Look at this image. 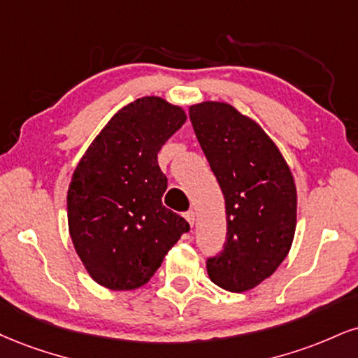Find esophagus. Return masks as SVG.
I'll return each mask as SVG.
<instances>
[{"label":"esophagus","mask_w":358,"mask_h":358,"mask_svg":"<svg viewBox=\"0 0 358 358\" xmlns=\"http://www.w3.org/2000/svg\"><path fill=\"white\" fill-rule=\"evenodd\" d=\"M185 218H187V222L190 223V227H193V223H195V220H196V215H195V212H193V210H190V212L185 213Z\"/></svg>","instance_id":"esophagus-1"}]
</instances>
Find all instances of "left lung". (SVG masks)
<instances>
[{
	"label": "left lung",
	"instance_id": "1",
	"mask_svg": "<svg viewBox=\"0 0 358 358\" xmlns=\"http://www.w3.org/2000/svg\"><path fill=\"white\" fill-rule=\"evenodd\" d=\"M190 120L225 196V248L206 262V272L215 285L242 294L268 278L290 252L294 175L264 128L230 103H196Z\"/></svg>",
	"mask_w": 358,
	"mask_h": 358
}]
</instances>
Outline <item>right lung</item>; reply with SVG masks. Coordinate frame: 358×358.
<instances>
[{"mask_svg":"<svg viewBox=\"0 0 358 358\" xmlns=\"http://www.w3.org/2000/svg\"><path fill=\"white\" fill-rule=\"evenodd\" d=\"M187 122L182 106L160 96L130 103L103 127L73 171L68 230L81 264L98 285L135 290L190 230L163 206L166 176L158 152Z\"/></svg>","mask_w":358,"mask_h":358,"instance_id":"obj_1","label":"right lung"}]
</instances>
